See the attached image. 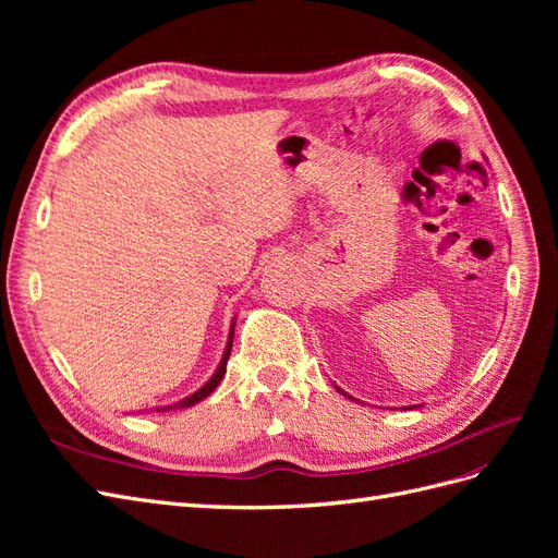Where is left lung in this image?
Instances as JSON below:
<instances>
[{
    "instance_id": "left-lung-1",
    "label": "left lung",
    "mask_w": 558,
    "mask_h": 558,
    "mask_svg": "<svg viewBox=\"0 0 558 558\" xmlns=\"http://www.w3.org/2000/svg\"><path fill=\"white\" fill-rule=\"evenodd\" d=\"M335 388H337V391H340V393H342V396H344V398H349V400H356V398H351V396H349V393H344V391H342V388H340V386H335ZM356 402H359V400H356ZM416 408H421V404H410V408H402V410H416Z\"/></svg>"
}]
</instances>
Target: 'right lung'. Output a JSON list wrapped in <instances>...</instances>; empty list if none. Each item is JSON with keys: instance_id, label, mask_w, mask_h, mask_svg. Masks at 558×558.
<instances>
[{"instance_id": "right-lung-1", "label": "right lung", "mask_w": 558, "mask_h": 558, "mask_svg": "<svg viewBox=\"0 0 558 558\" xmlns=\"http://www.w3.org/2000/svg\"><path fill=\"white\" fill-rule=\"evenodd\" d=\"M234 324H238V316L232 318L230 324V332H228V342H226V349H223V359L221 363H218L216 373L205 381V386H199L195 393H191L189 398H183L179 402H172V404H158V408H150L148 412H170V410H183V408H193V404L202 402L207 396L214 393V388L221 384V379L226 377V367H228V359H230V349H232V340H234Z\"/></svg>"}]
</instances>
